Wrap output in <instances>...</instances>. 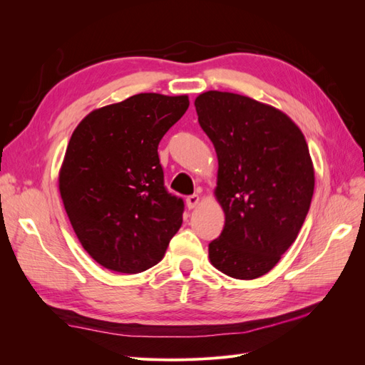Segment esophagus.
<instances>
[{"mask_svg":"<svg viewBox=\"0 0 365 365\" xmlns=\"http://www.w3.org/2000/svg\"><path fill=\"white\" fill-rule=\"evenodd\" d=\"M197 204H200V196H197V195H190V196L185 197L187 208H195Z\"/></svg>","mask_w":365,"mask_h":365,"instance_id":"obj_1","label":"esophagus"}]
</instances>
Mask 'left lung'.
I'll return each instance as SVG.
<instances>
[{"label":"left lung","mask_w":365,"mask_h":365,"mask_svg":"<svg viewBox=\"0 0 365 365\" xmlns=\"http://www.w3.org/2000/svg\"><path fill=\"white\" fill-rule=\"evenodd\" d=\"M195 106L216 150L215 193L225 213L210 262L233 279H257L294 244L311 207L307 143L288 115L247 96L207 91Z\"/></svg>","instance_id":"obj_1"}]
</instances>
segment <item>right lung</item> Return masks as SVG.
<instances>
[{"instance_id":"1","label":"right lung","mask_w":365,"mask_h":365,"mask_svg":"<svg viewBox=\"0 0 365 365\" xmlns=\"http://www.w3.org/2000/svg\"><path fill=\"white\" fill-rule=\"evenodd\" d=\"M189 103L135 94L96 109L73 132L59 192L77 239L106 269H149L182 224L184 201L165 189L158 145Z\"/></svg>"}]
</instances>
